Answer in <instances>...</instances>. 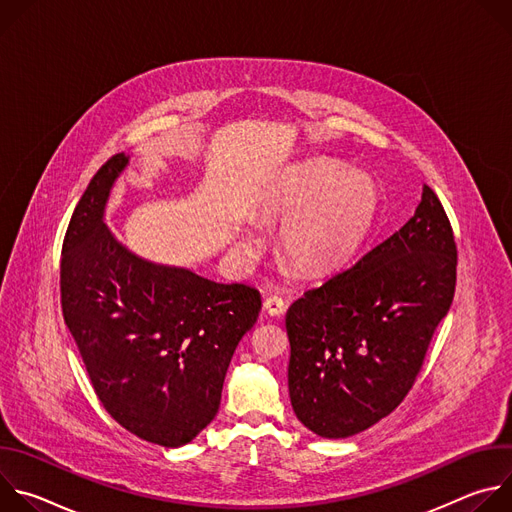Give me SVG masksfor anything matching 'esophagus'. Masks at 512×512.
I'll list each match as a JSON object with an SVG mask.
<instances>
[{"mask_svg":"<svg viewBox=\"0 0 512 512\" xmlns=\"http://www.w3.org/2000/svg\"><path fill=\"white\" fill-rule=\"evenodd\" d=\"M263 310H265V314H269V316H281V314L285 312V302H283V298H279V296H271V298L265 300Z\"/></svg>","mask_w":512,"mask_h":512,"instance_id":"34e87169","label":"esophagus"}]
</instances>
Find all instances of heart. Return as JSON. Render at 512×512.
I'll return each instance as SVG.
<instances>
[{
    "label": "heart",
    "mask_w": 512,
    "mask_h": 512,
    "mask_svg": "<svg viewBox=\"0 0 512 512\" xmlns=\"http://www.w3.org/2000/svg\"><path fill=\"white\" fill-rule=\"evenodd\" d=\"M269 210L283 223L285 257L304 273H326L346 263L367 239L379 210V188L364 172L318 160L279 180ZM247 245L257 247L249 237Z\"/></svg>",
    "instance_id": "obj_1"
}]
</instances>
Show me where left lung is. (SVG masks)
Instances as JSON below:
<instances>
[{
  "instance_id": "left-lung-1",
  "label": "left lung",
  "mask_w": 512,
  "mask_h": 512,
  "mask_svg": "<svg viewBox=\"0 0 512 512\" xmlns=\"http://www.w3.org/2000/svg\"><path fill=\"white\" fill-rule=\"evenodd\" d=\"M458 249L425 184L409 221L285 316L289 399L316 435L369 429L405 399L456 291Z\"/></svg>"
}]
</instances>
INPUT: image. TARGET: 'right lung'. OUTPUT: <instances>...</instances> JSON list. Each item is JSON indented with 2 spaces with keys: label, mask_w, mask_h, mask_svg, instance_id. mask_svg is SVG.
Returning a JSON list of instances; mask_svg holds the SVG:
<instances>
[{
  "label": "right lung",
  "mask_w": 512,
  "mask_h": 512,
  "mask_svg": "<svg viewBox=\"0 0 512 512\" xmlns=\"http://www.w3.org/2000/svg\"><path fill=\"white\" fill-rule=\"evenodd\" d=\"M127 162L125 154L107 160L72 212L60 259L62 316L107 413L145 442L180 448L214 419L261 296L121 245L105 206Z\"/></svg>",
  "instance_id": "add662e5"
}]
</instances>
